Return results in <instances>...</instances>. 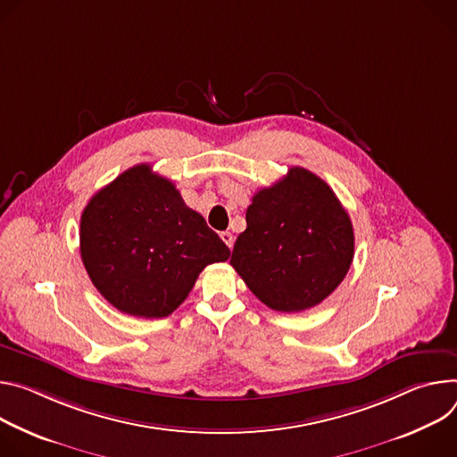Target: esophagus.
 <instances>
[{
  "label": "esophagus",
  "instance_id": "34e87169",
  "mask_svg": "<svg viewBox=\"0 0 457 457\" xmlns=\"http://www.w3.org/2000/svg\"><path fill=\"white\" fill-rule=\"evenodd\" d=\"M221 239H223V243H225L228 248H232V245H234V236H232L230 232H221Z\"/></svg>",
  "mask_w": 457,
  "mask_h": 457
}]
</instances>
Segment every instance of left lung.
<instances>
[{"mask_svg": "<svg viewBox=\"0 0 457 457\" xmlns=\"http://www.w3.org/2000/svg\"><path fill=\"white\" fill-rule=\"evenodd\" d=\"M352 260L353 228L341 201L320 176L292 167L252 197L230 265L267 307L301 312L337 288Z\"/></svg>", "mask_w": 457, "mask_h": 457, "instance_id": "obj_1", "label": "left lung"}]
</instances>
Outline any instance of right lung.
Instances as JSON below:
<instances>
[{
    "instance_id": "1",
    "label": "right lung",
    "mask_w": 457,
    "mask_h": 457,
    "mask_svg": "<svg viewBox=\"0 0 457 457\" xmlns=\"http://www.w3.org/2000/svg\"><path fill=\"white\" fill-rule=\"evenodd\" d=\"M79 250L97 292L120 312L148 320L172 314L199 272L230 256L174 183L146 163L90 197L81 214Z\"/></svg>"
}]
</instances>
